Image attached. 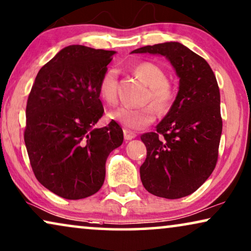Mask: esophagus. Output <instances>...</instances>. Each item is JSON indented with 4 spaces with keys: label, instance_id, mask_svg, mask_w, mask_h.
<instances>
[{
    "label": "esophagus",
    "instance_id": "34e87169",
    "mask_svg": "<svg viewBox=\"0 0 251 251\" xmlns=\"http://www.w3.org/2000/svg\"><path fill=\"white\" fill-rule=\"evenodd\" d=\"M135 136H136V134L134 132L129 131V129H127V128L124 129V138H125V140H132V139H134Z\"/></svg>",
    "mask_w": 251,
    "mask_h": 251
}]
</instances>
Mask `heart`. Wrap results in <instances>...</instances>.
<instances>
[{
	"label": "heart",
	"instance_id": "obj_1",
	"mask_svg": "<svg viewBox=\"0 0 251 251\" xmlns=\"http://www.w3.org/2000/svg\"><path fill=\"white\" fill-rule=\"evenodd\" d=\"M133 72L146 86L149 87L145 101L151 103L158 111H165L173 100L172 87L166 82V75L158 65L151 62H142L133 68ZM118 72L115 69H108L103 73L99 83V95L108 104H115L117 101ZM110 119L119 123L125 128L139 131L147 127L155 120L152 106L141 108L119 106L109 113Z\"/></svg>",
	"mask_w": 251,
	"mask_h": 251
}]
</instances>
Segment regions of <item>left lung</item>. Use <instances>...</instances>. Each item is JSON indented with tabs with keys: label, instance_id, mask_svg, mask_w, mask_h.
Wrapping results in <instances>:
<instances>
[{
	"label": "left lung",
	"instance_id": "left-lung-1",
	"mask_svg": "<svg viewBox=\"0 0 251 251\" xmlns=\"http://www.w3.org/2000/svg\"><path fill=\"white\" fill-rule=\"evenodd\" d=\"M132 53L165 56L179 76V91L156 132L141 135L147 158L140 168L145 188L164 199H180L199 189L218 159L223 131L220 93L208 62L180 42H164Z\"/></svg>",
	"mask_w": 251,
	"mask_h": 251
}]
</instances>
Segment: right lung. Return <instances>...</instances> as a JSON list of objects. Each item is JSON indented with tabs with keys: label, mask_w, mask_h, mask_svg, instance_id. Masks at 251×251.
<instances>
[{
	"label": "right lung",
	"mask_w": 251,
	"mask_h": 251,
	"mask_svg": "<svg viewBox=\"0 0 251 251\" xmlns=\"http://www.w3.org/2000/svg\"><path fill=\"white\" fill-rule=\"evenodd\" d=\"M115 51L73 45L42 66L26 105L24 140L35 178L66 200L98 193L105 162L122 146L115 120L93 128L103 116L99 83Z\"/></svg>",
	"instance_id": "1"
}]
</instances>
